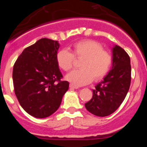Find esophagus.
<instances>
[{
    "mask_svg": "<svg viewBox=\"0 0 147 147\" xmlns=\"http://www.w3.org/2000/svg\"><path fill=\"white\" fill-rule=\"evenodd\" d=\"M69 87H70V88H72V89H78V88H79L78 87H77V86L74 85V84H69Z\"/></svg>",
    "mask_w": 147,
    "mask_h": 147,
    "instance_id": "34e87169",
    "label": "esophagus"
}]
</instances>
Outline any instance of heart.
<instances>
[{"mask_svg": "<svg viewBox=\"0 0 147 147\" xmlns=\"http://www.w3.org/2000/svg\"><path fill=\"white\" fill-rule=\"evenodd\" d=\"M75 57L83 60L80 69L69 72L66 79L75 86H82L92 81L103 79L111 69L113 57L111 53L104 50L100 42L92 40L80 41L73 45L72 53L67 49L59 50L56 55L58 66L67 72L73 67Z\"/></svg>", "mask_w": 147, "mask_h": 147, "instance_id": "1", "label": "heart"}]
</instances>
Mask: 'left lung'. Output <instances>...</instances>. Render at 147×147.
I'll return each mask as SVG.
<instances>
[{
  "label": "left lung",
  "mask_w": 147,
  "mask_h": 147,
  "mask_svg": "<svg viewBox=\"0 0 147 147\" xmlns=\"http://www.w3.org/2000/svg\"><path fill=\"white\" fill-rule=\"evenodd\" d=\"M112 69L92 90V98L85 103L90 112L98 117H106L115 112L124 101L131 83L130 57L121 47L112 50Z\"/></svg>",
  "instance_id": "1"
}]
</instances>
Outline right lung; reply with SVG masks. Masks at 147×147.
Instances as JSON below:
<instances>
[{
	"label": "right lung",
	"instance_id": "1",
	"mask_svg": "<svg viewBox=\"0 0 147 147\" xmlns=\"http://www.w3.org/2000/svg\"><path fill=\"white\" fill-rule=\"evenodd\" d=\"M59 47L57 41L42 38L26 47L13 66L15 94L23 109L36 118L56 112L69 88L56 60Z\"/></svg>",
	"mask_w": 147,
	"mask_h": 147
}]
</instances>
